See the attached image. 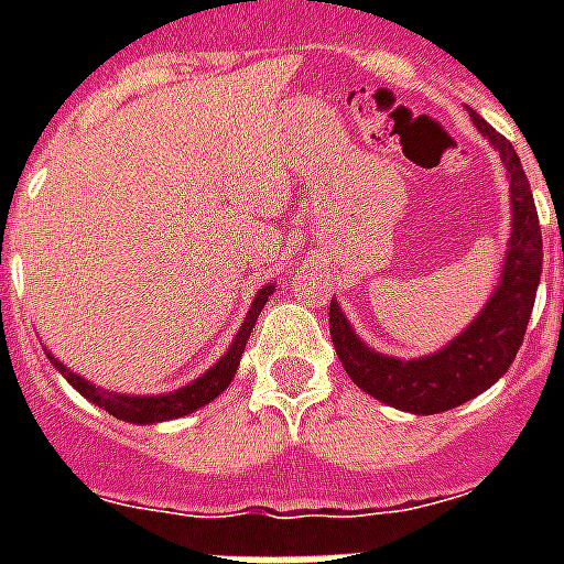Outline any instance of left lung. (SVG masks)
Wrapping results in <instances>:
<instances>
[{
    "mask_svg": "<svg viewBox=\"0 0 564 564\" xmlns=\"http://www.w3.org/2000/svg\"><path fill=\"white\" fill-rule=\"evenodd\" d=\"M471 119L480 134L500 152L512 193V237L507 263L500 274V286L480 316L438 354L419 360H394L362 345L339 304L330 301V339L354 383L377 401L415 415L454 410L507 375L524 343L527 322L533 313L535 290L542 278V225L521 158L507 137L498 134L480 113L471 110Z\"/></svg>",
    "mask_w": 564,
    "mask_h": 564,
    "instance_id": "1",
    "label": "left lung"
}]
</instances>
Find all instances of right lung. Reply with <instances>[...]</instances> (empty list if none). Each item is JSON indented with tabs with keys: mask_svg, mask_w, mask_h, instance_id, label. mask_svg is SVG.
I'll return each instance as SVG.
<instances>
[{
	"mask_svg": "<svg viewBox=\"0 0 564 564\" xmlns=\"http://www.w3.org/2000/svg\"><path fill=\"white\" fill-rule=\"evenodd\" d=\"M274 292V286H265L260 290V295L254 299L251 310H248L246 322L239 327L237 339L230 343L228 354L221 357L216 366H213L207 375H202L195 383L184 386L178 392H170V394H149V398H140V394H117V392H105L99 386L87 383L82 375H73V371L66 369L64 362H55V369L69 380V383L78 389V392L93 401L96 406H101L105 412H110L113 419H122V421H131V424H154V421H166V419H181V415H187V412L198 410L204 403H210L216 394H221L228 389V383L234 380L237 375V366H239V357L246 351V343H248V334H251V327H254L257 316H260V310L265 307V301L269 295Z\"/></svg>",
	"mask_w": 564,
	"mask_h": 564,
	"instance_id": "right-lung-1",
	"label": "right lung"
}]
</instances>
